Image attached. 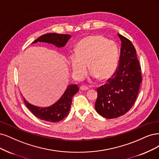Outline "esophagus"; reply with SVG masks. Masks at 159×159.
Returning a JSON list of instances; mask_svg holds the SVG:
<instances>
[{"label": "esophagus", "mask_w": 159, "mask_h": 159, "mask_svg": "<svg viewBox=\"0 0 159 159\" xmlns=\"http://www.w3.org/2000/svg\"><path fill=\"white\" fill-rule=\"evenodd\" d=\"M80 89L81 91H87L89 89V87H87V86H85V85H81L80 87Z\"/></svg>", "instance_id": "1"}]
</instances>
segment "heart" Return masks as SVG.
I'll use <instances>...</instances> for the list:
<instances>
[{"instance_id":"b5f03b06","label":"heart","mask_w":159,"mask_h":159,"mask_svg":"<svg viewBox=\"0 0 159 159\" xmlns=\"http://www.w3.org/2000/svg\"><path fill=\"white\" fill-rule=\"evenodd\" d=\"M68 59L71 71L75 78H83L88 66L93 78L105 81L116 70L118 48L114 41L101 35H87L77 43L75 54H70Z\"/></svg>"}]
</instances>
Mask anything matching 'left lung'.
<instances>
[{"label": "left lung", "mask_w": 159, "mask_h": 159, "mask_svg": "<svg viewBox=\"0 0 159 159\" xmlns=\"http://www.w3.org/2000/svg\"><path fill=\"white\" fill-rule=\"evenodd\" d=\"M118 37L122 42L119 66L113 78L97 89L95 104L97 113L108 119L123 116L132 108L142 81L135 47L127 38Z\"/></svg>", "instance_id": "left-lung-1"}]
</instances>
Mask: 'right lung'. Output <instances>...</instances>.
I'll return each instance as SVG.
<instances>
[{"mask_svg":"<svg viewBox=\"0 0 159 159\" xmlns=\"http://www.w3.org/2000/svg\"><path fill=\"white\" fill-rule=\"evenodd\" d=\"M71 35L68 34H59L51 33L40 36L32 43V44L37 42L47 43L52 44L58 48L63 47L66 45ZM79 88L77 85L71 84L68 85L64 94L53 105L47 107H39L29 103L24 98L26 107L36 117L45 121L57 122L64 119L69 114L70 107L72 105V97L78 93Z\"/></svg>","mask_w":159,"mask_h":159,"instance_id":"right-lung-1","label":"right lung"}]
</instances>
